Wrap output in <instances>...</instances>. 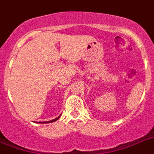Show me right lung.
Listing matches in <instances>:
<instances>
[{
	"instance_id": "right-lung-1",
	"label": "right lung",
	"mask_w": 154,
	"mask_h": 154,
	"mask_svg": "<svg viewBox=\"0 0 154 154\" xmlns=\"http://www.w3.org/2000/svg\"><path fill=\"white\" fill-rule=\"evenodd\" d=\"M60 116H59V117H57V118H55V119H54V120H50V121H44V122H41V123H42V124H47V123H52V122H54V121H56L57 120H58V119L60 118Z\"/></svg>"
}]
</instances>
